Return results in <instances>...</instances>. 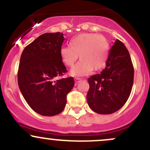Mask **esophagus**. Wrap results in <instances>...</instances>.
Masks as SVG:
<instances>
[{"instance_id": "esophagus-1", "label": "esophagus", "mask_w": 150, "mask_h": 150, "mask_svg": "<svg viewBox=\"0 0 150 150\" xmlns=\"http://www.w3.org/2000/svg\"><path fill=\"white\" fill-rule=\"evenodd\" d=\"M82 80V78H75V84H78L79 82L80 81H81Z\"/></svg>"}]
</instances>
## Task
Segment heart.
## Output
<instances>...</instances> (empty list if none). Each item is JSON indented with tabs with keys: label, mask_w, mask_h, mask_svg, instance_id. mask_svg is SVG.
<instances>
[{
	"label": "heart",
	"mask_w": 150,
	"mask_h": 150,
	"mask_svg": "<svg viewBox=\"0 0 150 150\" xmlns=\"http://www.w3.org/2000/svg\"><path fill=\"white\" fill-rule=\"evenodd\" d=\"M70 46H63L60 50L62 62L73 66L78 59L80 61L70 70L72 76H83L105 67L110 53V44L105 36L95 33H81L70 41Z\"/></svg>",
	"instance_id": "1"
}]
</instances>
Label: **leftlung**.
I'll use <instances>...</instances> for the list:
<instances>
[{"label":"left lung","mask_w":150,"mask_h":150,"mask_svg":"<svg viewBox=\"0 0 150 150\" xmlns=\"http://www.w3.org/2000/svg\"><path fill=\"white\" fill-rule=\"evenodd\" d=\"M134 81V67L129 51L116 40L110 50L106 67L100 74L88 78L87 101L98 114H112L129 98Z\"/></svg>","instance_id":"1"}]
</instances>
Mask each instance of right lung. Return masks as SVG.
I'll return each mask as SVG.
<instances>
[{"instance_id":"1","label":"right lung","mask_w":150,"mask_h":150,"mask_svg":"<svg viewBox=\"0 0 150 150\" xmlns=\"http://www.w3.org/2000/svg\"><path fill=\"white\" fill-rule=\"evenodd\" d=\"M64 40L60 32L42 34L25 47L20 60V90L29 106L43 116L62 112L75 85L72 77L56 79L67 71L60 55Z\"/></svg>"}]
</instances>
